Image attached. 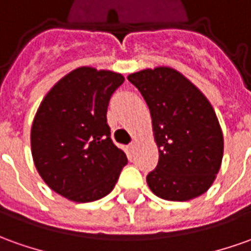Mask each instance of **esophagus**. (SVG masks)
Segmentation results:
<instances>
[{
	"instance_id": "obj_1",
	"label": "esophagus",
	"mask_w": 251,
	"mask_h": 251,
	"mask_svg": "<svg viewBox=\"0 0 251 251\" xmlns=\"http://www.w3.org/2000/svg\"><path fill=\"white\" fill-rule=\"evenodd\" d=\"M134 147H136V143H132V144L129 146V150L132 151V150H134Z\"/></svg>"
}]
</instances>
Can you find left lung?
Segmentation results:
<instances>
[{"mask_svg":"<svg viewBox=\"0 0 251 251\" xmlns=\"http://www.w3.org/2000/svg\"><path fill=\"white\" fill-rule=\"evenodd\" d=\"M147 103L159 159L147 176L165 201L185 202L210 188L221 168L224 137L210 101L187 76L166 66L129 74Z\"/></svg>","mask_w":251,"mask_h":251,"instance_id":"obj_1","label":"left lung"}]
</instances>
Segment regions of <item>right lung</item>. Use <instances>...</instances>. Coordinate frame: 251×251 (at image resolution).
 Returning <instances> with one entry per match:
<instances>
[{
	"instance_id": "obj_1",
	"label": "right lung",
	"mask_w": 251,
	"mask_h": 251,
	"mask_svg": "<svg viewBox=\"0 0 251 251\" xmlns=\"http://www.w3.org/2000/svg\"><path fill=\"white\" fill-rule=\"evenodd\" d=\"M125 78L119 73L78 67L54 83L31 126L34 165L48 187L73 202L108 195L127 163L107 125L110 97Z\"/></svg>"
}]
</instances>
